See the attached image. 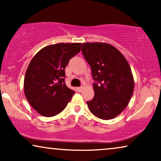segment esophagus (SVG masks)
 Listing matches in <instances>:
<instances>
[{
	"mask_svg": "<svg viewBox=\"0 0 161 161\" xmlns=\"http://www.w3.org/2000/svg\"><path fill=\"white\" fill-rule=\"evenodd\" d=\"M83 89V87L81 86V87H78L77 88V91L79 92H82V90Z\"/></svg>",
	"mask_w": 161,
	"mask_h": 161,
	"instance_id": "obj_1",
	"label": "esophagus"
}]
</instances>
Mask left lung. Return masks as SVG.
<instances>
[{"label":"left lung","instance_id":"1","mask_svg":"<svg viewBox=\"0 0 161 161\" xmlns=\"http://www.w3.org/2000/svg\"><path fill=\"white\" fill-rule=\"evenodd\" d=\"M81 50L95 81L94 98L86 102L90 111L102 119H114L124 111L133 95L130 67L125 56L109 44L83 43Z\"/></svg>","mask_w":161,"mask_h":161}]
</instances>
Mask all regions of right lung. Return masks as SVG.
<instances>
[{
  "instance_id": "obj_1",
  "label": "right lung",
  "mask_w": 161,
  "mask_h": 161,
  "mask_svg": "<svg viewBox=\"0 0 161 161\" xmlns=\"http://www.w3.org/2000/svg\"><path fill=\"white\" fill-rule=\"evenodd\" d=\"M81 43H58L43 47L34 56L24 78V93L28 103L42 116L61 113L75 91L64 83L65 68L80 51Z\"/></svg>"
}]
</instances>
